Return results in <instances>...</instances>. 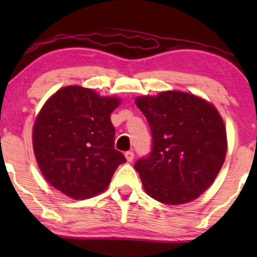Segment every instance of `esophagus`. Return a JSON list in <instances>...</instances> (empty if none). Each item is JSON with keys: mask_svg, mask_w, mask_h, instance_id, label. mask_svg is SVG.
Listing matches in <instances>:
<instances>
[{"mask_svg": "<svg viewBox=\"0 0 257 257\" xmlns=\"http://www.w3.org/2000/svg\"><path fill=\"white\" fill-rule=\"evenodd\" d=\"M125 158L128 162H132V160L134 159V152H132V150H129V152H125Z\"/></svg>", "mask_w": 257, "mask_h": 257, "instance_id": "1", "label": "esophagus"}]
</instances>
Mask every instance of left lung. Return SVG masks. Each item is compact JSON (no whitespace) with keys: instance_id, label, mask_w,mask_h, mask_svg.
<instances>
[{"instance_id":"8db88e82","label":"left lung","mask_w":257,"mask_h":257,"mask_svg":"<svg viewBox=\"0 0 257 257\" xmlns=\"http://www.w3.org/2000/svg\"><path fill=\"white\" fill-rule=\"evenodd\" d=\"M152 132V150L134 164L148 195L180 205L211 185L226 155V131L208 102L183 92L139 97Z\"/></svg>"}]
</instances>
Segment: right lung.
<instances>
[{
	"instance_id": "obj_1",
	"label": "right lung",
	"mask_w": 257,
	"mask_h": 257,
	"mask_svg": "<svg viewBox=\"0 0 257 257\" xmlns=\"http://www.w3.org/2000/svg\"><path fill=\"white\" fill-rule=\"evenodd\" d=\"M118 98L69 85L46 102L33 126V149L46 180L73 199H87L109 185L125 157L114 148L110 113Z\"/></svg>"
}]
</instances>
